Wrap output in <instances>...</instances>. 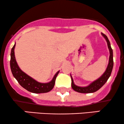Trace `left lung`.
<instances>
[{
  "label": "left lung",
  "instance_id": "8db88e82",
  "mask_svg": "<svg viewBox=\"0 0 124 124\" xmlns=\"http://www.w3.org/2000/svg\"><path fill=\"white\" fill-rule=\"evenodd\" d=\"M101 35L104 37L105 39L107 42L108 48L109 51V62L108 64L107 68L105 72L103 74L100 78L99 79H97L96 80L92 82L90 85L86 87H80L78 86L75 85L73 82V78H72V76L70 75L71 79H72V87L74 90L76 91L77 92L81 93H94V92H96L98 90H99L101 87L102 86L106 83L108 78L110 76L111 73L112 68H113V65H114V61H113V52H112V49L111 47L110 42L109 41L106 35L104 34L103 33H101Z\"/></svg>",
  "mask_w": 124,
  "mask_h": 124
}]
</instances>
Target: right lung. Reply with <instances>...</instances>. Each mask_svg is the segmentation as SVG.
I'll return each mask as SVG.
<instances>
[{
  "label": "right lung",
  "mask_w": 124,
  "mask_h": 124,
  "mask_svg": "<svg viewBox=\"0 0 124 124\" xmlns=\"http://www.w3.org/2000/svg\"><path fill=\"white\" fill-rule=\"evenodd\" d=\"M16 44L12 48L10 54V68L12 74L15 79L17 80L18 83L28 92L34 93H47L53 89L55 85V80L57 77L59 70L56 72L51 82L46 83H42L38 82L23 72L18 67L16 61L15 55V48Z\"/></svg>",
  "instance_id": "1"
}]
</instances>
